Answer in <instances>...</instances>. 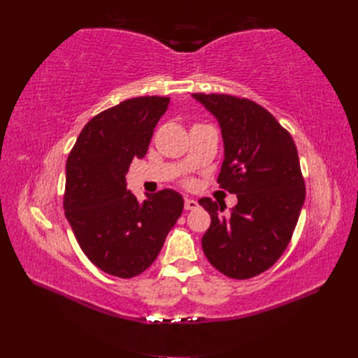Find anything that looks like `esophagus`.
Segmentation results:
<instances>
[{
  "label": "esophagus",
  "mask_w": 358,
  "mask_h": 358,
  "mask_svg": "<svg viewBox=\"0 0 358 358\" xmlns=\"http://www.w3.org/2000/svg\"><path fill=\"white\" fill-rule=\"evenodd\" d=\"M197 208H199L197 200H194V199H185V209H187V210H192V209H197Z\"/></svg>",
  "instance_id": "obj_1"
}]
</instances>
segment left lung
<instances>
[{"label":"left lung","instance_id":"obj_1","mask_svg":"<svg viewBox=\"0 0 358 358\" xmlns=\"http://www.w3.org/2000/svg\"><path fill=\"white\" fill-rule=\"evenodd\" d=\"M221 128L224 161L218 183L236 194L230 212L209 197L201 237L204 255L221 273L248 279L284 254L305 203V182L294 140L262 106L224 94H192Z\"/></svg>","mask_w":358,"mask_h":358}]
</instances>
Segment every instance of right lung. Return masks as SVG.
Masks as SVG:
<instances>
[{
	"label": "right lung",
	"instance_id": "right-lung-1",
	"mask_svg": "<svg viewBox=\"0 0 358 358\" xmlns=\"http://www.w3.org/2000/svg\"><path fill=\"white\" fill-rule=\"evenodd\" d=\"M169 96H136L83 127L67 158L64 210L82 251L103 272L137 276L155 262L183 210L175 189L140 203L127 188L134 158H143Z\"/></svg>",
	"mask_w": 358,
	"mask_h": 358
}]
</instances>
